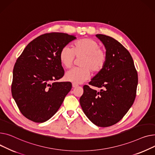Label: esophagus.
Instances as JSON below:
<instances>
[{"label":"esophagus","mask_w":155,"mask_h":155,"mask_svg":"<svg viewBox=\"0 0 155 155\" xmlns=\"http://www.w3.org/2000/svg\"><path fill=\"white\" fill-rule=\"evenodd\" d=\"M78 86V84H74V83H72V87H73V88H76V87H77Z\"/></svg>","instance_id":"obj_1"}]
</instances>
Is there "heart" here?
Returning <instances> with one entry per match:
<instances>
[{"label": "heart", "mask_w": 155, "mask_h": 155, "mask_svg": "<svg viewBox=\"0 0 155 155\" xmlns=\"http://www.w3.org/2000/svg\"><path fill=\"white\" fill-rule=\"evenodd\" d=\"M75 56L82 58L79 66L67 71L65 74L66 81L74 84H81L87 80L90 71L96 74L105 66L107 54L101 44L91 38H84L76 41L72 48L69 45L64 46L59 53V60L62 66L69 68L73 64Z\"/></svg>", "instance_id": "b5f03b06"}]
</instances>
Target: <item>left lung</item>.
<instances>
[{"label": "left lung", "instance_id": "left-lung-1", "mask_svg": "<svg viewBox=\"0 0 155 155\" xmlns=\"http://www.w3.org/2000/svg\"><path fill=\"white\" fill-rule=\"evenodd\" d=\"M96 36L104 45L107 59L89 84L100 91L84 86L79 103L93 124L107 127L120 121L133 105L138 78L130 53L120 42L106 35Z\"/></svg>", "mask_w": 155, "mask_h": 155}]
</instances>
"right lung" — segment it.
Masks as SVG:
<instances>
[{
    "label": "right lung",
    "mask_w": 155,
    "mask_h": 155,
    "mask_svg": "<svg viewBox=\"0 0 155 155\" xmlns=\"http://www.w3.org/2000/svg\"><path fill=\"white\" fill-rule=\"evenodd\" d=\"M74 35L51 32L27 45L13 69L12 95L21 113L35 123H44L58 111L72 84L56 82L64 71L59 60L61 49L76 39Z\"/></svg>",
    "instance_id": "1"
}]
</instances>
